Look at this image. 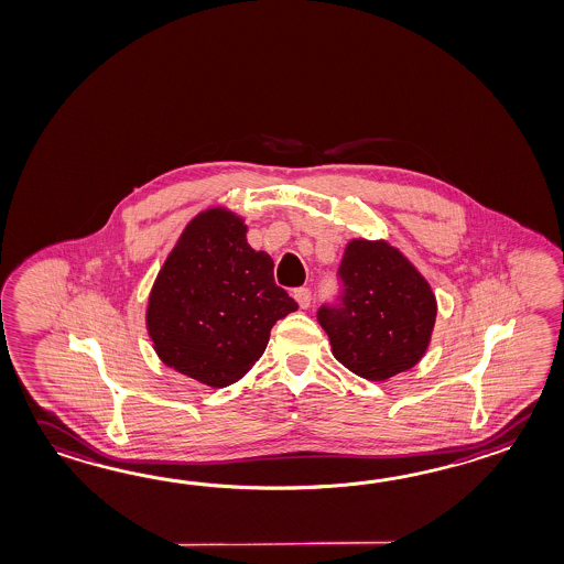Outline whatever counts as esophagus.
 I'll return each instance as SVG.
<instances>
[{
    "instance_id": "34e87169",
    "label": "esophagus",
    "mask_w": 564,
    "mask_h": 564,
    "mask_svg": "<svg viewBox=\"0 0 564 564\" xmlns=\"http://www.w3.org/2000/svg\"><path fill=\"white\" fill-rule=\"evenodd\" d=\"M293 297L300 303V307L305 310V307H310V303H312V291L307 288H297L293 291Z\"/></svg>"
}]
</instances>
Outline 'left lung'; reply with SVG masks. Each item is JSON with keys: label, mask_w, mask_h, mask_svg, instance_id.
Listing matches in <instances>:
<instances>
[{"label": "left lung", "mask_w": 564, "mask_h": 564, "mask_svg": "<svg viewBox=\"0 0 564 564\" xmlns=\"http://www.w3.org/2000/svg\"><path fill=\"white\" fill-rule=\"evenodd\" d=\"M336 301L317 310L339 364L366 380H389L423 358L437 301L423 275L384 240H351Z\"/></svg>", "instance_id": "left-lung-1"}]
</instances>
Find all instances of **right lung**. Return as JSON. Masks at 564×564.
<instances>
[{
  "mask_svg": "<svg viewBox=\"0 0 564 564\" xmlns=\"http://www.w3.org/2000/svg\"><path fill=\"white\" fill-rule=\"evenodd\" d=\"M252 251L247 226L223 208L198 214L163 263L148 305V332L163 364L225 389L263 356L276 319L297 310Z\"/></svg>",
  "mask_w": 564,
  "mask_h": 564,
  "instance_id": "add662e5",
  "label": "right lung"
}]
</instances>
